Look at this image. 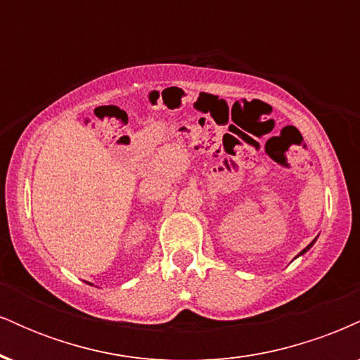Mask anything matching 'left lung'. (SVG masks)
<instances>
[{
    "label": "left lung",
    "mask_w": 360,
    "mask_h": 360,
    "mask_svg": "<svg viewBox=\"0 0 360 360\" xmlns=\"http://www.w3.org/2000/svg\"><path fill=\"white\" fill-rule=\"evenodd\" d=\"M311 245H313V242H311V243H309V245L307 247V249H303V250H301V252H300V255H301V254H304V252H307V250H308V249H309V247H311Z\"/></svg>",
    "instance_id": "obj_1"
}]
</instances>
